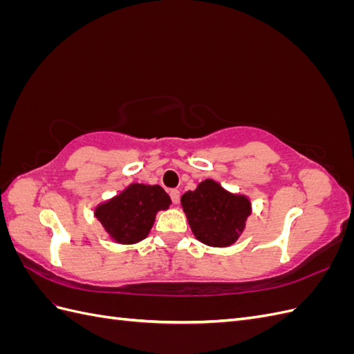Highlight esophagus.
I'll return each instance as SVG.
<instances>
[{"mask_svg":"<svg viewBox=\"0 0 354 354\" xmlns=\"http://www.w3.org/2000/svg\"><path fill=\"white\" fill-rule=\"evenodd\" d=\"M169 198H171V201H173V203H178L180 202V192L177 189H171Z\"/></svg>","mask_w":354,"mask_h":354,"instance_id":"1","label":"esophagus"}]
</instances>
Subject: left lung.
Listing matches in <instances>:
<instances>
[{"label":"left lung","instance_id":"1","mask_svg":"<svg viewBox=\"0 0 354 354\" xmlns=\"http://www.w3.org/2000/svg\"><path fill=\"white\" fill-rule=\"evenodd\" d=\"M195 236L211 246H229L239 238L251 203L245 196L232 195L214 180H205L181 196Z\"/></svg>","mask_w":354,"mask_h":354}]
</instances>
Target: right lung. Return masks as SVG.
Masks as SVG:
<instances>
[{"mask_svg": "<svg viewBox=\"0 0 354 354\" xmlns=\"http://www.w3.org/2000/svg\"><path fill=\"white\" fill-rule=\"evenodd\" d=\"M169 203V196L160 186L134 183L95 208V217L116 242L136 243L147 236L156 212L167 209Z\"/></svg>", "mask_w": 354, "mask_h": 354, "instance_id": "add662e5", "label": "right lung"}]
</instances>
